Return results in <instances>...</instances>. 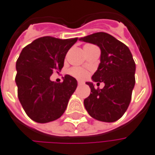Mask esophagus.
Returning a JSON list of instances; mask_svg holds the SVG:
<instances>
[{
  "label": "esophagus",
  "mask_w": 155,
  "mask_h": 155,
  "mask_svg": "<svg viewBox=\"0 0 155 155\" xmlns=\"http://www.w3.org/2000/svg\"><path fill=\"white\" fill-rule=\"evenodd\" d=\"M78 84H84V82H82V81H78Z\"/></svg>",
  "instance_id": "1"
}]
</instances>
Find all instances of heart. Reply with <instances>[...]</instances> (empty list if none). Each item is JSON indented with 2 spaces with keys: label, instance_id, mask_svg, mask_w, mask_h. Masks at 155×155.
I'll list each match as a JSON object with an SVG mask.
<instances>
[{
  "label": "heart",
  "instance_id": "obj_1",
  "mask_svg": "<svg viewBox=\"0 0 155 155\" xmlns=\"http://www.w3.org/2000/svg\"><path fill=\"white\" fill-rule=\"evenodd\" d=\"M69 74L71 75L72 77H74L78 79H84L87 77V71L83 68L79 67H73L69 71Z\"/></svg>",
  "mask_w": 155,
  "mask_h": 155
}]
</instances>
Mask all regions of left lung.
Here are the masks:
<instances>
[{"mask_svg":"<svg viewBox=\"0 0 155 155\" xmlns=\"http://www.w3.org/2000/svg\"><path fill=\"white\" fill-rule=\"evenodd\" d=\"M79 40L100 48V64L91 78L97 84L104 83L103 89H95L92 82H86L91 94L84 101V107L96 120L116 122L128 109L135 84L132 53L127 45L109 33H92Z\"/></svg>","mask_w":155,"mask_h":155,"instance_id":"obj_1","label":"left lung"}]
</instances>
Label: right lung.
I'll return each mask as SVG.
<instances>
[{
    "label": "right lung",
    "mask_w": 155,
    "mask_h": 155,
    "mask_svg": "<svg viewBox=\"0 0 155 155\" xmlns=\"http://www.w3.org/2000/svg\"><path fill=\"white\" fill-rule=\"evenodd\" d=\"M77 40L45 36L22 49L16 61L15 83L21 105L34 122H52L66 110L78 82L70 75H65L63 83L58 84L50 78L53 72L61 71L67 51Z\"/></svg>",
    "instance_id": "right-lung-1"
}]
</instances>
